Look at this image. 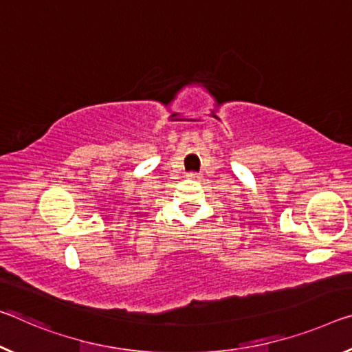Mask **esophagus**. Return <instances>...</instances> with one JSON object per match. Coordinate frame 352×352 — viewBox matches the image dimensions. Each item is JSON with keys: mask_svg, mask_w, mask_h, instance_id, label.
<instances>
[{"mask_svg": "<svg viewBox=\"0 0 352 352\" xmlns=\"http://www.w3.org/2000/svg\"><path fill=\"white\" fill-rule=\"evenodd\" d=\"M189 180H200V178H202V175L200 174H196V172H189V174L186 175Z\"/></svg>", "mask_w": 352, "mask_h": 352, "instance_id": "1", "label": "esophagus"}]
</instances>
